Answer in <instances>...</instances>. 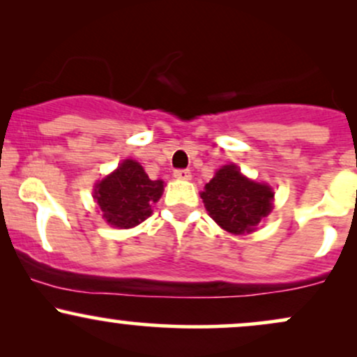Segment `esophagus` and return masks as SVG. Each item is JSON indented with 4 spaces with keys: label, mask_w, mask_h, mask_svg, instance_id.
I'll use <instances>...</instances> for the list:
<instances>
[{
    "label": "esophagus",
    "mask_w": 357,
    "mask_h": 357,
    "mask_svg": "<svg viewBox=\"0 0 357 357\" xmlns=\"http://www.w3.org/2000/svg\"><path fill=\"white\" fill-rule=\"evenodd\" d=\"M174 178L176 179H190L191 171L190 169H174Z\"/></svg>",
    "instance_id": "34e87169"
}]
</instances>
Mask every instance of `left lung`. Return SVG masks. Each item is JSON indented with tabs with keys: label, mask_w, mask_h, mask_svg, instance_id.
<instances>
[{
	"label": "left lung",
	"mask_w": 357,
	"mask_h": 357,
	"mask_svg": "<svg viewBox=\"0 0 357 357\" xmlns=\"http://www.w3.org/2000/svg\"><path fill=\"white\" fill-rule=\"evenodd\" d=\"M206 211L223 230L243 235L255 230L272 211L273 192L267 184L250 181L235 165L223 166L204 186Z\"/></svg>",
	"instance_id": "1"
}]
</instances>
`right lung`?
Masks as SVG:
<instances>
[{
	"instance_id": "1",
	"label": "right lung",
	"mask_w": 357,
	"mask_h": 357,
	"mask_svg": "<svg viewBox=\"0 0 357 357\" xmlns=\"http://www.w3.org/2000/svg\"><path fill=\"white\" fill-rule=\"evenodd\" d=\"M162 181H151L142 166L126 159L117 171L97 184L96 199L107 223L132 228L151 216V206L162 195Z\"/></svg>"
}]
</instances>
